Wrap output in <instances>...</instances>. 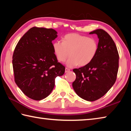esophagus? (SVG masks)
Returning <instances> with one entry per match:
<instances>
[{
	"mask_svg": "<svg viewBox=\"0 0 131 131\" xmlns=\"http://www.w3.org/2000/svg\"><path fill=\"white\" fill-rule=\"evenodd\" d=\"M69 71H70L69 69H68V68H65V73H67V72H69Z\"/></svg>",
	"mask_w": 131,
	"mask_h": 131,
	"instance_id": "34e87169",
	"label": "esophagus"
}]
</instances>
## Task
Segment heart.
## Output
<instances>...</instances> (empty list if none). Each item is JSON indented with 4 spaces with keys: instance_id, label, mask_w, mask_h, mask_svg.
Wrapping results in <instances>:
<instances>
[{
    "instance_id": "heart-1",
    "label": "heart",
    "mask_w": 131,
    "mask_h": 131,
    "mask_svg": "<svg viewBox=\"0 0 131 131\" xmlns=\"http://www.w3.org/2000/svg\"><path fill=\"white\" fill-rule=\"evenodd\" d=\"M52 48L59 62H66L70 68L77 65L85 66L91 62L97 51V44L94 39L77 34H69L63 37L62 41H55Z\"/></svg>"
}]
</instances>
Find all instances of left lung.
I'll list each match as a JSON object with an SVG mask.
<instances>
[{
    "label": "left lung",
    "instance_id": "left-lung-1",
    "mask_svg": "<svg viewBox=\"0 0 131 131\" xmlns=\"http://www.w3.org/2000/svg\"><path fill=\"white\" fill-rule=\"evenodd\" d=\"M99 39L97 51L94 59L83 67L74 69L76 79L72 83L78 96L87 101H95L108 92L116 82L119 55L113 40L103 29L95 30Z\"/></svg>",
    "mask_w": 131,
    "mask_h": 131
}]
</instances>
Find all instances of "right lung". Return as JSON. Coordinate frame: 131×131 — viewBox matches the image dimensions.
Masks as SVG:
<instances>
[{"mask_svg": "<svg viewBox=\"0 0 131 131\" xmlns=\"http://www.w3.org/2000/svg\"><path fill=\"white\" fill-rule=\"evenodd\" d=\"M53 29L33 27L21 37L13 56L15 82L29 98L40 101L49 95L55 79L65 68L58 62L52 41L57 37Z\"/></svg>", "mask_w": 131, "mask_h": 131, "instance_id": "right-lung-1", "label": "right lung"}]
</instances>
